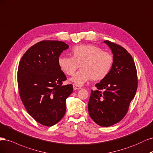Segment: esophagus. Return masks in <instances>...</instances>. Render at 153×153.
I'll return each instance as SVG.
<instances>
[{
  "label": "esophagus",
  "mask_w": 153,
  "mask_h": 153,
  "mask_svg": "<svg viewBox=\"0 0 153 153\" xmlns=\"http://www.w3.org/2000/svg\"><path fill=\"white\" fill-rule=\"evenodd\" d=\"M73 88H74V90H80L81 88L80 86H77V85H73Z\"/></svg>",
  "instance_id": "34e87169"
}]
</instances>
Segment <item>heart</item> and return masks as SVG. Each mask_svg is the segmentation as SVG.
<instances>
[{
	"instance_id": "heart-1",
	"label": "heart",
	"mask_w": 153,
	"mask_h": 153,
	"mask_svg": "<svg viewBox=\"0 0 153 153\" xmlns=\"http://www.w3.org/2000/svg\"><path fill=\"white\" fill-rule=\"evenodd\" d=\"M71 57L60 56L57 63L60 70L67 76H72L81 68L71 81L77 86H82L90 79L100 81L111 72L114 58L109 53L103 51L99 47L93 44H80L71 51Z\"/></svg>"
}]
</instances>
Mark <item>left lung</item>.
I'll return each instance as SVG.
<instances>
[{"mask_svg":"<svg viewBox=\"0 0 153 153\" xmlns=\"http://www.w3.org/2000/svg\"><path fill=\"white\" fill-rule=\"evenodd\" d=\"M113 54L114 63L106 77L91 90L88 112L100 126L108 127L120 122L126 115L137 89L135 62L125 48L109 41L103 42Z\"/></svg>","mask_w":153,"mask_h":153,"instance_id":"left-lung-1","label":"left lung"}]
</instances>
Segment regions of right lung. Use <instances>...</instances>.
Returning a JSON list of instances; mask_svg holds the SVG:
<instances>
[{"label": "right lung", "instance_id": "add662e5", "mask_svg": "<svg viewBox=\"0 0 153 153\" xmlns=\"http://www.w3.org/2000/svg\"><path fill=\"white\" fill-rule=\"evenodd\" d=\"M68 48L62 41H42L29 48L19 63L21 100L28 114L44 126H52L62 119L66 99L73 91L71 84L62 85L67 77L57 63Z\"/></svg>", "mask_w": 153, "mask_h": 153}]
</instances>
